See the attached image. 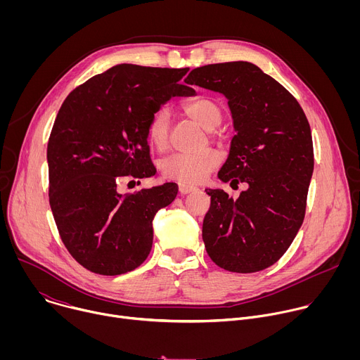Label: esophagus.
Returning a JSON list of instances; mask_svg holds the SVG:
<instances>
[{
	"label": "esophagus",
	"instance_id": "obj_1",
	"mask_svg": "<svg viewBox=\"0 0 360 360\" xmlns=\"http://www.w3.org/2000/svg\"><path fill=\"white\" fill-rule=\"evenodd\" d=\"M195 191H198V188H196V186H193V185L179 184V192H181L182 195H185V193H189V192H195Z\"/></svg>",
	"mask_w": 360,
	"mask_h": 360
}]
</instances>
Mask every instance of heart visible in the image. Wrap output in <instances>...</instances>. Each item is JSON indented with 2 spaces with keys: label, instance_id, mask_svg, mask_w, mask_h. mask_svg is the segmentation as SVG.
I'll return each instance as SVG.
<instances>
[{
  "label": "heart",
  "instance_id": "1",
  "mask_svg": "<svg viewBox=\"0 0 360 360\" xmlns=\"http://www.w3.org/2000/svg\"><path fill=\"white\" fill-rule=\"evenodd\" d=\"M184 114L200 128L212 135L222 122V110L210 96H196L182 105ZM171 115L165 108L158 110L148 121L146 136L157 150H165L169 141ZM222 162L221 152L207 148L195 153H175L161 164V172L167 179L182 184H199L215 171Z\"/></svg>",
  "mask_w": 360,
  "mask_h": 360
}]
</instances>
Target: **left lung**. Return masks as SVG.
<instances>
[{
  "label": "left lung",
  "mask_w": 360,
  "mask_h": 360,
  "mask_svg": "<svg viewBox=\"0 0 360 360\" xmlns=\"http://www.w3.org/2000/svg\"><path fill=\"white\" fill-rule=\"evenodd\" d=\"M186 81L228 98L236 135L218 176L248 184L235 200L205 189L211 196L205 248L225 271H264L282 258L304 218L314 172L309 122L296 98L252 63L203 65Z\"/></svg>",
  "instance_id": "left-lung-1"
}]
</instances>
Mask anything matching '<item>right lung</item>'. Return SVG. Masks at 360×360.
<instances>
[{
  "label": "right lung",
  "mask_w": 360,
  "mask_h": 360,
  "mask_svg": "<svg viewBox=\"0 0 360 360\" xmlns=\"http://www.w3.org/2000/svg\"><path fill=\"white\" fill-rule=\"evenodd\" d=\"M188 71L115 65L77 86L58 111L46 148L49 205L65 248L94 274L138 268L153 217L176 198L174 182L124 195L117 188L155 175L146 125L172 96L195 94L181 82Z\"/></svg>",
  "instance_id": "obj_1"
}]
</instances>
